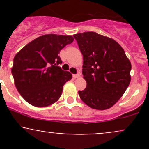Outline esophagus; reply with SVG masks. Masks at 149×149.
<instances>
[{
  "instance_id": "34e87169",
  "label": "esophagus",
  "mask_w": 149,
  "mask_h": 149,
  "mask_svg": "<svg viewBox=\"0 0 149 149\" xmlns=\"http://www.w3.org/2000/svg\"><path fill=\"white\" fill-rule=\"evenodd\" d=\"M80 76V74H73V78H79Z\"/></svg>"
}]
</instances>
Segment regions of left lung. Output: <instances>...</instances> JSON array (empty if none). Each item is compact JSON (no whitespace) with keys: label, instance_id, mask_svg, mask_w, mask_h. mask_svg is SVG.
<instances>
[{"label":"left lung","instance_id":"8db88e82","mask_svg":"<svg viewBox=\"0 0 149 149\" xmlns=\"http://www.w3.org/2000/svg\"><path fill=\"white\" fill-rule=\"evenodd\" d=\"M83 56V75L86 88L78 91L88 107L105 110L123 95L131 80V63L113 39L95 32L73 35Z\"/></svg>","mask_w":149,"mask_h":149}]
</instances>
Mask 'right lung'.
Wrapping results in <instances>:
<instances>
[{
  "mask_svg": "<svg viewBox=\"0 0 149 149\" xmlns=\"http://www.w3.org/2000/svg\"><path fill=\"white\" fill-rule=\"evenodd\" d=\"M74 38L71 36L47 34L34 39L17 53L12 74L18 92L29 104L48 107L59 100L63 86L72 78L58 66L59 52Z\"/></svg>",
  "mask_w": 149,
  "mask_h": 149,
  "instance_id": "obj_1",
  "label": "right lung"
}]
</instances>
